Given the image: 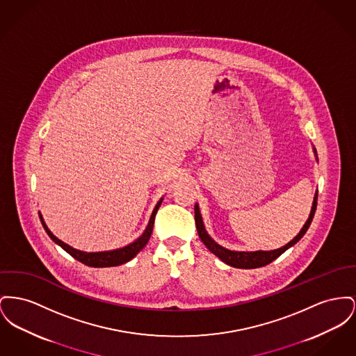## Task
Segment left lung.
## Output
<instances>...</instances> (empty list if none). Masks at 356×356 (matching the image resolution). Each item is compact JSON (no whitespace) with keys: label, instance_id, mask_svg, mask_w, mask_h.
Returning a JSON list of instances; mask_svg holds the SVG:
<instances>
[{"label":"left lung","instance_id":"8db88e82","mask_svg":"<svg viewBox=\"0 0 356 356\" xmlns=\"http://www.w3.org/2000/svg\"><path fill=\"white\" fill-rule=\"evenodd\" d=\"M314 153H316V149H314ZM316 206H317V192L314 193L312 209H311L309 218H308V220L305 222L304 227L293 238L289 243H286L285 246H282V248H280V249H277V250L232 251L229 250V249H225L223 246L218 245V243L209 236V234H207V231L204 229L203 219H202L200 209H199L197 204L195 206V223H196L197 234H199L202 242L206 245V248H207L211 252H213V254H215L218 258H220L225 264L230 265L232 268H238V269H255V268H261V266H265V265L273 262L275 258H278L282 252H285L289 248H292L293 245H296V243L304 236V234L307 232V230H308L309 226H311V223H312Z\"/></svg>","mask_w":356,"mask_h":356}]
</instances>
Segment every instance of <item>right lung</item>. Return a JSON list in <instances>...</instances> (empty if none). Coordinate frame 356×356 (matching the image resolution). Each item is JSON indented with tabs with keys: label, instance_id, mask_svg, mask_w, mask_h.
<instances>
[{
	"label": "right lung",
	"instance_id": "right-lung-1",
	"mask_svg": "<svg viewBox=\"0 0 356 356\" xmlns=\"http://www.w3.org/2000/svg\"><path fill=\"white\" fill-rule=\"evenodd\" d=\"M161 202H163V197L159 200V203L156 204V207L153 209L152 215H150V219H149V223H147V229L144 231V234L137 238L134 242L129 243L125 248H121V249H117V250L110 251H98V252H86V251L76 250L74 248H71L70 245L64 243L63 241L58 239L49 229L47 227L44 219H42V213L39 212V216H40V220H42V227L44 230L47 231V234L49 235V238L56 243L59 245L63 250L67 251L71 257H74L75 259H78L79 262H82L87 266H91V268H110V266H118V265H122L129 262L131 258H134L140 251L143 250L145 246H147V241L152 235V231H153V225H154V218H156V213H157V209L161 206Z\"/></svg>",
	"mask_w": 356,
	"mask_h": 356
}]
</instances>
